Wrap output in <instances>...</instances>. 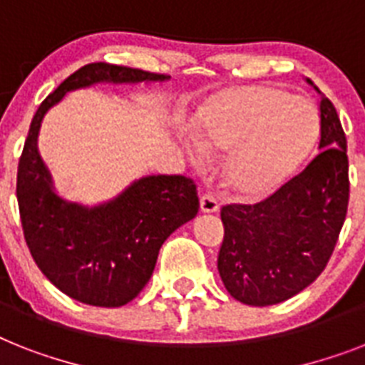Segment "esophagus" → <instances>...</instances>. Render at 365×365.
<instances>
[{
    "label": "esophagus",
    "instance_id": "34e87169",
    "mask_svg": "<svg viewBox=\"0 0 365 365\" xmlns=\"http://www.w3.org/2000/svg\"><path fill=\"white\" fill-rule=\"evenodd\" d=\"M200 212H202V213L219 212V202L212 197V195H208V192L200 197Z\"/></svg>",
    "mask_w": 365,
    "mask_h": 365
}]
</instances>
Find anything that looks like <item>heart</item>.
<instances>
[{"instance_id":"1","label":"heart","mask_w":365,"mask_h":365,"mask_svg":"<svg viewBox=\"0 0 365 365\" xmlns=\"http://www.w3.org/2000/svg\"><path fill=\"white\" fill-rule=\"evenodd\" d=\"M319 112L311 101L274 86L223 91L200 108L198 146L227 152L223 187L232 197L257 202L279 191L304 165L319 138ZM200 161V152H192Z\"/></svg>"}]
</instances>
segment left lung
I'll return each mask as SVG.
<instances>
[{"label":"left lung","mask_w":365,"mask_h":365,"mask_svg":"<svg viewBox=\"0 0 365 365\" xmlns=\"http://www.w3.org/2000/svg\"><path fill=\"white\" fill-rule=\"evenodd\" d=\"M319 150L266 200L221 210L225 238L217 269L225 289L242 304L289 300L327 268L349 206V159L341 121L322 93Z\"/></svg>","instance_id":"left-lung-1"}]
</instances>
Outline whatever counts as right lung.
<instances>
[{
	"instance_id": "add662e5",
	"label": "right lung",
	"mask_w": 365,
	"mask_h": 365,
	"mask_svg": "<svg viewBox=\"0 0 365 365\" xmlns=\"http://www.w3.org/2000/svg\"><path fill=\"white\" fill-rule=\"evenodd\" d=\"M170 76L110 63H88L41 103L16 176L24 238L35 264L71 298L120 307L150 281L163 242L198 212L197 185L185 176H146L99 206L69 202L54 191L37 150L41 121L65 93L99 82L138 84Z\"/></svg>"
}]
</instances>
